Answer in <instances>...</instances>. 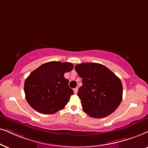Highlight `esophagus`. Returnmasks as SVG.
<instances>
[{
    "mask_svg": "<svg viewBox=\"0 0 148 148\" xmlns=\"http://www.w3.org/2000/svg\"><path fill=\"white\" fill-rule=\"evenodd\" d=\"M74 93H75V94H76V93H78V88L77 87L74 88Z\"/></svg>",
    "mask_w": 148,
    "mask_h": 148,
    "instance_id": "obj_1",
    "label": "esophagus"
}]
</instances>
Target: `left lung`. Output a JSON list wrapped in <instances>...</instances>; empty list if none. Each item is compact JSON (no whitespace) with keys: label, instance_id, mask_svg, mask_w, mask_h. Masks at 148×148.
<instances>
[{"label":"left lung","instance_id":"left-lung-1","mask_svg":"<svg viewBox=\"0 0 148 148\" xmlns=\"http://www.w3.org/2000/svg\"><path fill=\"white\" fill-rule=\"evenodd\" d=\"M75 70L82 78L83 85L77 95L83 111L94 118H103L113 113L122 100L120 79L100 63L77 64Z\"/></svg>","mask_w":148,"mask_h":148}]
</instances>
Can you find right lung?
<instances>
[{"label":"right lung","mask_w":148,"mask_h":148,"mask_svg":"<svg viewBox=\"0 0 148 148\" xmlns=\"http://www.w3.org/2000/svg\"><path fill=\"white\" fill-rule=\"evenodd\" d=\"M73 68L72 63L50 61L33 71L25 80L24 87L30 106L42 114H54L63 109L74 94L64 74Z\"/></svg>","instance_id":"obj_1"}]
</instances>
